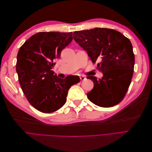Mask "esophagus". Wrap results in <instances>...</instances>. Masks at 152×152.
I'll return each mask as SVG.
<instances>
[{"mask_svg":"<svg viewBox=\"0 0 152 152\" xmlns=\"http://www.w3.org/2000/svg\"><path fill=\"white\" fill-rule=\"evenodd\" d=\"M80 79L81 81L84 80L86 79V77H85L84 76H80Z\"/></svg>","mask_w":152,"mask_h":152,"instance_id":"34e87169","label":"esophagus"}]
</instances>
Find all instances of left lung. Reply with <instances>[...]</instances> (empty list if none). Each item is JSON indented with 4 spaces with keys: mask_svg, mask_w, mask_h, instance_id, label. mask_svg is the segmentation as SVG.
I'll return each instance as SVG.
<instances>
[{
    "mask_svg": "<svg viewBox=\"0 0 152 152\" xmlns=\"http://www.w3.org/2000/svg\"><path fill=\"white\" fill-rule=\"evenodd\" d=\"M73 39L86 50L92 62L99 60L102 79L93 76L94 87L87 98L101 107H112L126 94L134 72V54L129 39L117 30L95 28L73 32Z\"/></svg>",
    "mask_w": 152,
    "mask_h": 152,
    "instance_id": "obj_1",
    "label": "left lung"
}]
</instances>
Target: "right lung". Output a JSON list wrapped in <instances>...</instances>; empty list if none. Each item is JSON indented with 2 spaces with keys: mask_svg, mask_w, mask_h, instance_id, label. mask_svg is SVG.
Here are the masks:
<instances>
[{
  "mask_svg": "<svg viewBox=\"0 0 152 152\" xmlns=\"http://www.w3.org/2000/svg\"><path fill=\"white\" fill-rule=\"evenodd\" d=\"M72 39V32H39L18 51L16 70L21 89L29 103L41 112L52 113L61 108L68 89L75 84L67 77L62 79L51 70Z\"/></svg>",
  "mask_w": 152,
  "mask_h": 152,
  "instance_id": "right-lung-1",
  "label": "right lung"
}]
</instances>
